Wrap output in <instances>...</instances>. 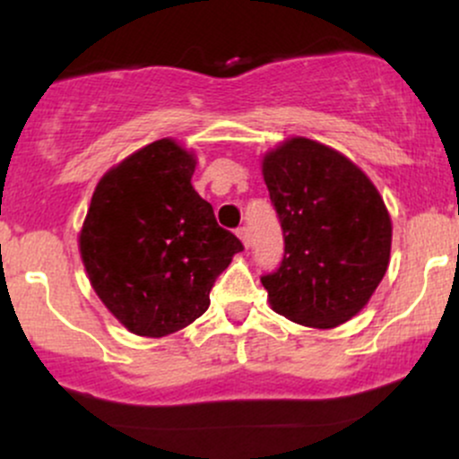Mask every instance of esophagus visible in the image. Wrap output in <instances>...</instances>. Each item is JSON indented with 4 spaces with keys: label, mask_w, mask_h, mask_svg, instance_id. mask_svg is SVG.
Returning <instances> with one entry per match:
<instances>
[{
    "label": "esophagus",
    "mask_w": 459,
    "mask_h": 459,
    "mask_svg": "<svg viewBox=\"0 0 459 459\" xmlns=\"http://www.w3.org/2000/svg\"><path fill=\"white\" fill-rule=\"evenodd\" d=\"M237 237H239V239L244 241L246 247H250V230H247L246 226H239V229H237Z\"/></svg>",
    "instance_id": "esophagus-1"
}]
</instances>
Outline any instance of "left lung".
<instances>
[{
  "instance_id": "1",
  "label": "left lung",
  "mask_w": 459,
  "mask_h": 459,
  "mask_svg": "<svg viewBox=\"0 0 459 459\" xmlns=\"http://www.w3.org/2000/svg\"><path fill=\"white\" fill-rule=\"evenodd\" d=\"M263 178L282 226L284 255L263 273L272 308L310 328L360 313L391 259V215L376 186L345 155L291 138L267 152Z\"/></svg>"
}]
</instances>
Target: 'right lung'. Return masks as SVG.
Here are the masks:
<instances>
[{
  "label": "right lung",
  "mask_w": 459,
  "mask_h": 459,
  "mask_svg": "<svg viewBox=\"0 0 459 459\" xmlns=\"http://www.w3.org/2000/svg\"><path fill=\"white\" fill-rule=\"evenodd\" d=\"M196 160L175 140L135 151L94 189L79 252L92 289L140 336L186 328L209 308L241 241L192 187Z\"/></svg>",
  "instance_id": "obj_1"
}]
</instances>
